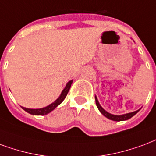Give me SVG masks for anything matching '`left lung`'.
<instances>
[{
    "label": "left lung",
    "mask_w": 156,
    "mask_h": 156,
    "mask_svg": "<svg viewBox=\"0 0 156 156\" xmlns=\"http://www.w3.org/2000/svg\"><path fill=\"white\" fill-rule=\"evenodd\" d=\"M95 100H96V105H97V107L98 108V110L101 112V113L105 116L108 119L112 120V121H116V122H121V121H126V120H128L131 118L132 116H135L136 114L138 112L140 111L137 110L136 112H130V113H126V114H123V115H113V114H111L109 112H107V111H105L102 107H101V105L99 104L98 100L97 98V97L95 96Z\"/></svg>",
    "instance_id": "8db88e82"
}]
</instances>
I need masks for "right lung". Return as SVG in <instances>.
<instances>
[{
	"mask_svg": "<svg viewBox=\"0 0 156 156\" xmlns=\"http://www.w3.org/2000/svg\"><path fill=\"white\" fill-rule=\"evenodd\" d=\"M73 83V80L69 81L68 83L66 84V87H64V89L62 91L60 96L58 98V99L56 101H55L53 103H51L49 106H47L45 107H43V108H39V109H30V108H26V107H21L25 111L27 112L28 113L31 114V115H36V116H44V115H46V114L49 113L50 112L54 110L55 108L58 106L59 104L62 103V101L64 100V98H66L67 94L69 93V89H70V87H71V84Z\"/></svg>",
	"mask_w": 156,
	"mask_h": 156,
	"instance_id": "add662e5",
	"label": "right lung"
}]
</instances>
